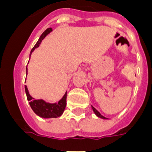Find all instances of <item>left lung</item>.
Instances as JSON below:
<instances>
[{"label": "left lung", "mask_w": 152, "mask_h": 152, "mask_svg": "<svg viewBox=\"0 0 152 152\" xmlns=\"http://www.w3.org/2000/svg\"><path fill=\"white\" fill-rule=\"evenodd\" d=\"M91 107H92L93 111H94V113H95V114H96V116H98V117H99V118H102V119H107V118H105V117H104V116L102 115L101 113H100L99 112V111H98L97 110H96V109L95 108V107H93L92 106H91Z\"/></svg>", "instance_id": "8db88e82"}]
</instances>
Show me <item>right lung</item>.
I'll return each instance as SVG.
<instances>
[{
    "instance_id": "1",
    "label": "right lung",
    "mask_w": 152,
    "mask_h": 152,
    "mask_svg": "<svg viewBox=\"0 0 152 152\" xmlns=\"http://www.w3.org/2000/svg\"><path fill=\"white\" fill-rule=\"evenodd\" d=\"M52 31V28H48L46 29L45 31L42 34V35L39 38V41L37 42L35 46L33 47V49L31 51L30 53V57L31 55L32 52L39 47L41 42L44 39V38ZM29 62V61H28ZM27 69V66L26 68ZM25 91H26V95H27V100L29 101V104L31 109L33 110L34 113H36L37 115L43 118H57L61 116V114L64 112L65 106H66V98H67V91L65 92L64 95L62 97V99L60 100L57 103H50V102H46L42 99H35L33 97L31 96L29 94L27 87L25 85Z\"/></svg>"
}]
</instances>
